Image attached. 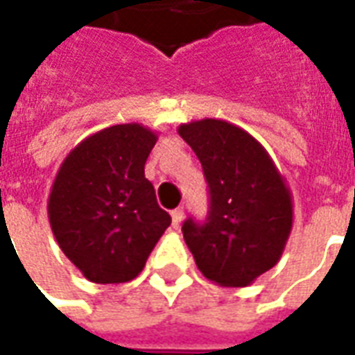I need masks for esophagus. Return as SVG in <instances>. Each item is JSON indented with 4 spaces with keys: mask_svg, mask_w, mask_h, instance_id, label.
<instances>
[{
    "mask_svg": "<svg viewBox=\"0 0 355 355\" xmlns=\"http://www.w3.org/2000/svg\"><path fill=\"white\" fill-rule=\"evenodd\" d=\"M171 216H173V226L178 228V224L182 223V218H184V207H177L171 213Z\"/></svg>",
    "mask_w": 355,
    "mask_h": 355,
    "instance_id": "34e87169",
    "label": "esophagus"
}]
</instances>
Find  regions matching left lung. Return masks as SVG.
Listing matches in <instances>:
<instances>
[{
  "instance_id": "1",
  "label": "left lung",
  "mask_w": 355,
  "mask_h": 355,
  "mask_svg": "<svg viewBox=\"0 0 355 355\" xmlns=\"http://www.w3.org/2000/svg\"><path fill=\"white\" fill-rule=\"evenodd\" d=\"M178 135L203 167L209 215L182 234L200 272L223 287H247L282 259L293 228V198L259 140L224 119L182 123Z\"/></svg>"
}]
</instances>
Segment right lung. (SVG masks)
I'll return each mask as SVG.
<instances>
[{
    "instance_id": "1",
    "label": "right lung",
    "mask_w": 355,
    "mask_h": 355,
    "mask_svg": "<svg viewBox=\"0 0 355 355\" xmlns=\"http://www.w3.org/2000/svg\"><path fill=\"white\" fill-rule=\"evenodd\" d=\"M155 142L144 125H112L81 140L58 169L47 203L51 230L89 282L135 279L171 224L144 177Z\"/></svg>"
}]
</instances>
